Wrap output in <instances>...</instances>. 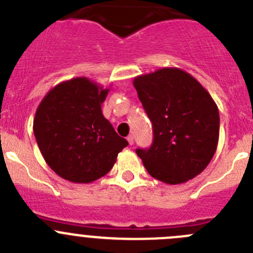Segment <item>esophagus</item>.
Listing matches in <instances>:
<instances>
[{
	"label": "esophagus",
	"mask_w": 253,
	"mask_h": 253,
	"mask_svg": "<svg viewBox=\"0 0 253 253\" xmlns=\"http://www.w3.org/2000/svg\"><path fill=\"white\" fill-rule=\"evenodd\" d=\"M127 142H128L129 146L133 145V136H131V134H129L128 137H127Z\"/></svg>",
	"instance_id": "34e87169"
}]
</instances>
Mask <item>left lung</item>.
Listing matches in <instances>:
<instances>
[{
  "mask_svg": "<svg viewBox=\"0 0 253 253\" xmlns=\"http://www.w3.org/2000/svg\"><path fill=\"white\" fill-rule=\"evenodd\" d=\"M153 127V143L137 150L148 173L169 185L187 182L211 162L218 145L219 113L211 94L177 67L133 79Z\"/></svg>",
  "mask_w": 253,
  "mask_h": 253,
  "instance_id": "8db88e82",
  "label": "left lung"
}]
</instances>
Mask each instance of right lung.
Segmentation results:
<instances>
[{"label":"right lung","mask_w":253,"mask_h":253,"mask_svg":"<svg viewBox=\"0 0 253 253\" xmlns=\"http://www.w3.org/2000/svg\"><path fill=\"white\" fill-rule=\"evenodd\" d=\"M108 92L87 77H75L56 84L40 102L35 137L46 164L63 180H98L128 145L102 115L101 105Z\"/></svg>","instance_id":"obj_1"}]
</instances>
